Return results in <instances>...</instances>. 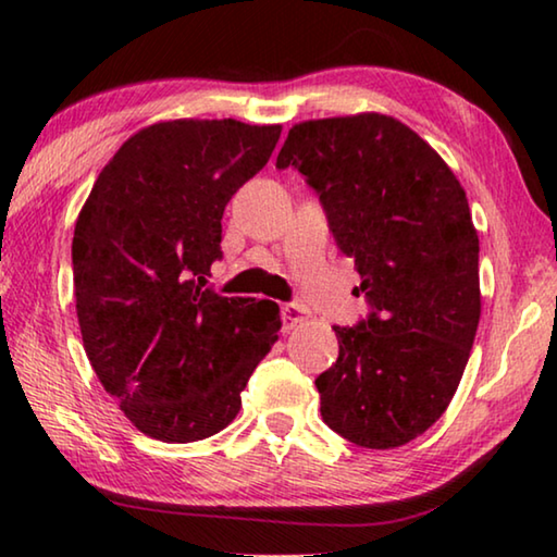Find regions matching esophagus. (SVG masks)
<instances>
[{
  "label": "esophagus",
  "instance_id": "esophagus-1",
  "mask_svg": "<svg viewBox=\"0 0 557 557\" xmlns=\"http://www.w3.org/2000/svg\"><path fill=\"white\" fill-rule=\"evenodd\" d=\"M282 322H285V329H292L299 322H305L309 317V309L305 305H299V301H287V305H282Z\"/></svg>",
  "mask_w": 557,
  "mask_h": 557
}]
</instances>
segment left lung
Masks as SVG:
<instances>
[{
    "mask_svg": "<svg viewBox=\"0 0 557 557\" xmlns=\"http://www.w3.org/2000/svg\"><path fill=\"white\" fill-rule=\"evenodd\" d=\"M314 188L371 312L334 326L317 379L322 420L358 447L422 435L455 395L474 344L479 235L465 188L425 139L379 112L299 122L277 154Z\"/></svg>",
    "mask_w": 557,
    "mask_h": 557,
    "instance_id": "obj_1",
    "label": "left lung"
}]
</instances>
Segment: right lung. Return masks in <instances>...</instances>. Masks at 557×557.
Here are the masks:
<instances>
[{"mask_svg": "<svg viewBox=\"0 0 557 557\" xmlns=\"http://www.w3.org/2000/svg\"><path fill=\"white\" fill-rule=\"evenodd\" d=\"M280 125L172 120L139 129L92 184L73 233L83 346L120 410L162 442L221 432L277 342L280 307L221 297L231 196L275 149Z\"/></svg>", "mask_w": 557, "mask_h": 557, "instance_id": "1", "label": "right lung"}]
</instances>
